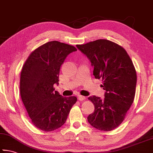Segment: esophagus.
<instances>
[{
  "mask_svg": "<svg viewBox=\"0 0 153 153\" xmlns=\"http://www.w3.org/2000/svg\"><path fill=\"white\" fill-rule=\"evenodd\" d=\"M77 98H78L79 100L81 101V100H84L86 99V97H84V96H82V95H78L77 96Z\"/></svg>",
  "mask_w": 153,
  "mask_h": 153,
  "instance_id": "obj_1",
  "label": "esophagus"
}]
</instances>
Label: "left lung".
Returning a JSON list of instances; mask_svg holds the SVG:
<instances>
[{"label":"left lung","instance_id":"obj_1","mask_svg":"<svg viewBox=\"0 0 153 153\" xmlns=\"http://www.w3.org/2000/svg\"><path fill=\"white\" fill-rule=\"evenodd\" d=\"M77 48L94 67L96 79H102L105 98L90 97L94 113L88 121L101 131H111L123 122L132 105L136 93L137 76L132 61L125 49L111 41L100 39Z\"/></svg>","mask_w":153,"mask_h":153}]
</instances>
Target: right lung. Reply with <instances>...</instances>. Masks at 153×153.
Wrapping results in <instances>:
<instances>
[{
    "label": "right lung",
    "instance_id": "add662e5",
    "mask_svg": "<svg viewBox=\"0 0 153 153\" xmlns=\"http://www.w3.org/2000/svg\"><path fill=\"white\" fill-rule=\"evenodd\" d=\"M74 46L51 41L36 48L23 66L20 94L28 115L36 128L45 131L58 129L65 123L76 97H62L55 91L60 69Z\"/></svg>",
    "mask_w": 153,
    "mask_h": 153
}]
</instances>
